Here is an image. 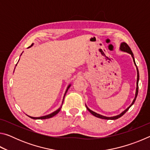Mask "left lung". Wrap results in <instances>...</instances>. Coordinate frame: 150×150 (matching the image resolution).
<instances>
[{"label": "left lung", "mask_w": 150, "mask_h": 150, "mask_svg": "<svg viewBox=\"0 0 150 150\" xmlns=\"http://www.w3.org/2000/svg\"><path fill=\"white\" fill-rule=\"evenodd\" d=\"M120 50L122 51V52H126V53H128V54H130L131 55L133 59V62H134V65H135V66L136 67V70H137V81H136V93H135V97H134V100L132 101V103L131 105L128 106V108H127L126 110H124L122 112H121L120 114H119V115H116V116H110V117H108V116H103V115H100V114H98L95 112H94L93 110H91V109L88 108L87 107V106L85 104V106L86 107H87V110L90 112L92 114V115L93 116H96V117L97 118H101V119H105V120H116V119H118L120 117H121L122 116H123L124 114H125L127 111L128 110V109L130 108L132 106L134 105V102H135V100L136 99V97H137V95H138V82H139V71H138V67H137L136 66V62H135V59H134V54L132 52L131 49L130 48V47L128 46V44H126V43L125 42H122L120 44Z\"/></svg>", "instance_id": "8db88e82"}]
</instances>
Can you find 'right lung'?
I'll list each match as a JSON object with an SVG mask.
<instances>
[{"label":"right lung","instance_id":"obj_1","mask_svg":"<svg viewBox=\"0 0 150 150\" xmlns=\"http://www.w3.org/2000/svg\"><path fill=\"white\" fill-rule=\"evenodd\" d=\"M33 44H32L31 45H30V47H28V48H29V47H31L32 45H33ZM22 55V54H21ZM19 61V60H18ZM17 65V64L16 65V66ZM14 69H15V68H14ZM71 84H69V85L67 86V89H66V91H65V94H64V96H63V101H62V104H63V100H64V98H65V95H66V93H67V91H68V89H69V87H71ZM62 105H61V106L60 107L57 109V110H56L55 111H54V112H53L52 113H51V114H50V115H45V116H40V117H32V116H28V115H27L28 116H29L30 118H32V119H35V120H37V119H47V118H52V117H53V116H54L55 115H56L60 111V110H61V108H62Z\"/></svg>","mask_w":150,"mask_h":150}]
</instances>
